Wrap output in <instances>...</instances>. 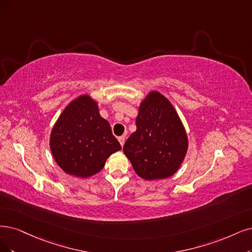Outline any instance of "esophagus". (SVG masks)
<instances>
[{"instance_id":"obj_1","label":"esophagus","mask_w":252,"mask_h":252,"mask_svg":"<svg viewBox=\"0 0 252 252\" xmlns=\"http://www.w3.org/2000/svg\"><path fill=\"white\" fill-rule=\"evenodd\" d=\"M118 141H119V143H120V145H121V146H124L125 141H126V137H125V136H120V137H118Z\"/></svg>"}]
</instances>
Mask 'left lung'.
Instances as JSON below:
<instances>
[{
  "label": "left lung",
  "mask_w": 252,
  "mask_h": 252,
  "mask_svg": "<svg viewBox=\"0 0 252 252\" xmlns=\"http://www.w3.org/2000/svg\"><path fill=\"white\" fill-rule=\"evenodd\" d=\"M137 129L124 146V153L141 179L170 178L180 169L188 152L186 128L170 100L152 90L141 100Z\"/></svg>",
  "instance_id": "left-lung-1"
}]
</instances>
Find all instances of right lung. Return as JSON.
Returning a JSON list of instances; mask_svg holds the SVG:
<instances>
[{
  "instance_id": "1",
  "label": "right lung",
  "mask_w": 252,
  "mask_h": 252,
  "mask_svg": "<svg viewBox=\"0 0 252 252\" xmlns=\"http://www.w3.org/2000/svg\"><path fill=\"white\" fill-rule=\"evenodd\" d=\"M54 160L69 175L87 179L98 173L108 158L121 150L98 105L89 94L72 99L61 112L50 136Z\"/></svg>"
}]
</instances>
